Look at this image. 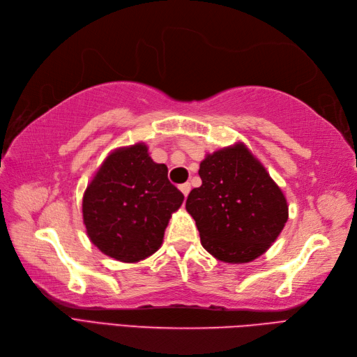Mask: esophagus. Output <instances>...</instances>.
Wrapping results in <instances>:
<instances>
[{
	"label": "esophagus",
	"instance_id": "obj_1",
	"mask_svg": "<svg viewBox=\"0 0 357 357\" xmlns=\"http://www.w3.org/2000/svg\"><path fill=\"white\" fill-rule=\"evenodd\" d=\"M179 190H181V191H182V194L185 195V197H187V195H188V194H190V191H191V185H190L188 182H185V183H181V185H179Z\"/></svg>",
	"mask_w": 357,
	"mask_h": 357
}]
</instances>
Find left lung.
Instances as JSON below:
<instances>
[{"mask_svg":"<svg viewBox=\"0 0 357 357\" xmlns=\"http://www.w3.org/2000/svg\"><path fill=\"white\" fill-rule=\"evenodd\" d=\"M202 185L185 208L203 248L225 262H249L266 252L287 221L280 188L245 145L237 144L200 163Z\"/></svg>","mask_w":357,"mask_h":357,"instance_id":"left-lung-1","label":"left lung"}]
</instances>
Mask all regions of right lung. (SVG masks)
<instances>
[{
  "instance_id": "add662e5",
  "label": "right lung",
  "mask_w": 357,
  "mask_h": 357,
  "mask_svg": "<svg viewBox=\"0 0 357 357\" xmlns=\"http://www.w3.org/2000/svg\"><path fill=\"white\" fill-rule=\"evenodd\" d=\"M183 194L154 163L144 144L112 153L90 182L83 218L91 243L123 262L141 261L160 248Z\"/></svg>"
}]
</instances>
